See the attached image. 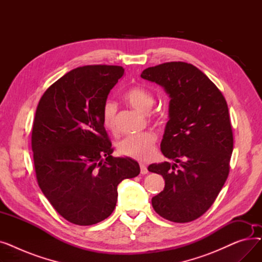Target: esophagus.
<instances>
[{"instance_id":"34e87169","label":"esophagus","mask_w":262,"mask_h":262,"mask_svg":"<svg viewBox=\"0 0 262 262\" xmlns=\"http://www.w3.org/2000/svg\"><path fill=\"white\" fill-rule=\"evenodd\" d=\"M140 172H141V174H147V168H146V166L145 164H143V163H140Z\"/></svg>"}]
</instances>
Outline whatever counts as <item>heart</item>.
I'll list each match as a JSON object with an SVG mask.
<instances>
[{
    "label": "heart",
    "instance_id": "1",
    "mask_svg": "<svg viewBox=\"0 0 262 262\" xmlns=\"http://www.w3.org/2000/svg\"><path fill=\"white\" fill-rule=\"evenodd\" d=\"M124 99L126 102L141 113H148L152 109L155 99L149 91L141 87H133L128 89ZM118 106L113 101H107L103 108V123L107 129L116 132ZM157 135L153 132H145L137 135H130L118 143V152L121 155L138 160H147L154 155Z\"/></svg>",
    "mask_w": 262,
    "mask_h": 262
}]
</instances>
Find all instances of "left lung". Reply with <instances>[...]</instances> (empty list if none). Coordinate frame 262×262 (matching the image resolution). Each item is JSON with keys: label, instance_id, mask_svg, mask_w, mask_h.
I'll use <instances>...</instances> for the list:
<instances>
[{"label": "left lung", "instance_id": "left-lung-1", "mask_svg": "<svg viewBox=\"0 0 262 262\" xmlns=\"http://www.w3.org/2000/svg\"><path fill=\"white\" fill-rule=\"evenodd\" d=\"M141 77L170 96L160 148L174 163L147 168L166 184L152 199L153 208L171 222H191L210 208L229 173L233 138L227 103L213 82L187 62L149 67Z\"/></svg>", "mask_w": 262, "mask_h": 262}]
</instances>
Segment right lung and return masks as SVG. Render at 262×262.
<instances>
[{"label":"right lung","mask_w":262,"mask_h":262,"mask_svg":"<svg viewBox=\"0 0 262 262\" xmlns=\"http://www.w3.org/2000/svg\"><path fill=\"white\" fill-rule=\"evenodd\" d=\"M123 74L120 66L76 68L55 81L37 106L32 148L38 185L54 209L76 225L108 217L119 184L140 173L136 160L112 156L103 123L108 94Z\"/></svg>","instance_id":"right-lung-1"}]
</instances>
